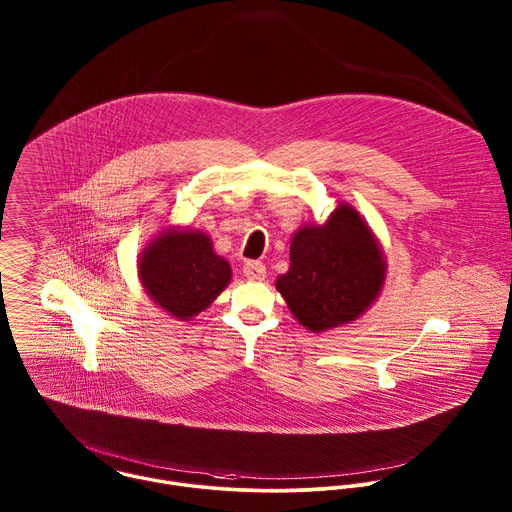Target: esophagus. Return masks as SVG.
I'll return each mask as SVG.
<instances>
[{
  "mask_svg": "<svg viewBox=\"0 0 512 512\" xmlns=\"http://www.w3.org/2000/svg\"><path fill=\"white\" fill-rule=\"evenodd\" d=\"M244 276L252 282H262L266 278V266L258 260H250L244 264Z\"/></svg>",
  "mask_w": 512,
  "mask_h": 512,
  "instance_id": "34e87169",
  "label": "esophagus"
}]
</instances>
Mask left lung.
Wrapping results in <instances>:
<instances>
[{"label":"left lung","mask_w":512,"mask_h":512,"mask_svg":"<svg viewBox=\"0 0 512 512\" xmlns=\"http://www.w3.org/2000/svg\"><path fill=\"white\" fill-rule=\"evenodd\" d=\"M290 260L276 288L311 331L359 317L380 292L386 268L365 220L349 205H339L321 226H303L293 236Z\"/></svg>","instance_id":"1"}]
</instances>
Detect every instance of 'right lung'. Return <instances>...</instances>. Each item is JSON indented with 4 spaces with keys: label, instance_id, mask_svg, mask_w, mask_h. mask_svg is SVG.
Returning <instances> with one entry per match:
<instances>
[{
    "label": "right lung",
    "instance_id": "add662e5",
    "mask_svg": "<svg viewBox=\"0 0 512 512\" xmlns=\"http://www.w3.org/2000/svg\"><path fill=\"white\" fill-rule=\"evenodd\" d=\"M140 278L151 299L187 321L217 299L230 282V266L213 252L203 232L173 230L153 240L140 260Z\"/></svg>",
    "mask_w": 512,
    "mask_h": 512
}]
</instances>
